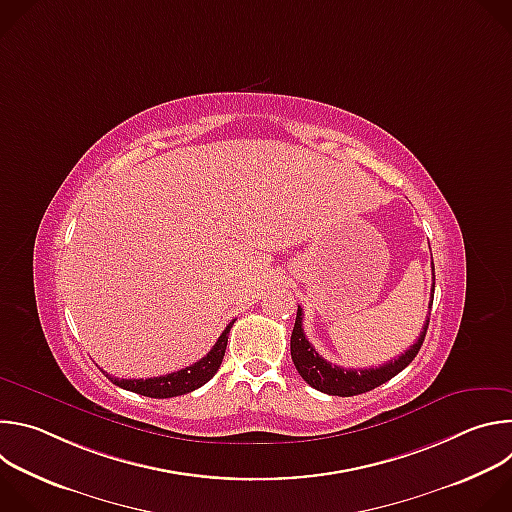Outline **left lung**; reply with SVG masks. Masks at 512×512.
Here are the masks:
<instances>
[{"label":"left lung","mask_w":512,"mask_h":512,"mask_svg":"<svg viewBox=\"0 0 512 512\" xmlns=\"http://www.w3.org/2000/svg\"><path fill=\"white\" fill-rule=\"evenodd\" d=\"M433 287H435V275H433V285H431V298H433ZM431 304H433V300L429 302V310H431ZM427 326H429V316H427V320L423 324V332L419 334L415 344L409 350H405L399 358L383 364V367L342 369V367H336V364L328 362L326 358H322L316 352V348L310 344V340L306 338L304 328H302V308L298 306L294 332H291V360H294L298 373L310 387H314L326 395L352 397V395L373 391L379 385L391 381L395 375H399L407 367V364L417 356V352L423 344Z\"/></svg>","instance_id":"1"}]
</instances>
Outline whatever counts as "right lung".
<instances>
[{
  "label": "right lung",
  "instance_id": "1",
  "mask_svg": "<svg viewBox=\"0 0 512 512\" xmlns=\"http://www.w3.org/2000/svg\"><path fill=\"white\" fill-rule=\"evenodd\" d=\"M233 324H235V320L225 328V332L221 336H218L216 344L210 348V352L206 356H202L198 362L190 364V367H186L178 373H170V375L154 377V379H115V377H109L105 371L103 373L113 381V385H117L125 391L143 395V397L168 399V397H178V395L190 393V391L202 387L204 383H208L216 375L218 367H221Z\"/></svg>",
  "mask_w": 512,
  "mask_h": 512
}]
</instances>
